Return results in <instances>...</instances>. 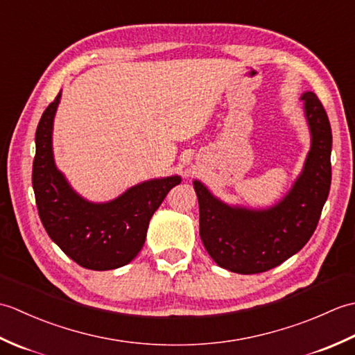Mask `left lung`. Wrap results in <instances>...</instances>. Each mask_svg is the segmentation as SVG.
<instances>
[{
    "label": "left lung",
    "mask_w": 355,
    "mask_h": 355,
    "mask_svg": "<svg viewBox=\"0 0 355 355\" xmlns=\"http://www.w3.org/2000/svg\"><path fill=\"white\" fill-rule=\"evenodd\" d=\"M311 150L288 195L267 210L230 207L193 182L200 206V236L218 266L241 275L262 273L297 253L311 238L331 186V125L319 97L305 93Z\"/></svg>",
    "instance_id": "1"
}]
</instances>
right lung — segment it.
Here are the masks:
<instances>
[{"instance_id":"1","label":"right lung","mask_w":355,"mask_h":355,"mask_svg":"<svg viewBox=\"0 0 355 355\" xmlns=\"http://www.w3.org/2000/svg\"><path fill=\"white\" fill-rule=\"evenodd\" d=\"M59 99L61 93L36 128L32 183L37 214L49 236L80 267L99 271L123 267L141 250L150 216L182 178L150 180L105 205L80 198L53 162L51 130Z\"/></svg>"}]
</instances>
